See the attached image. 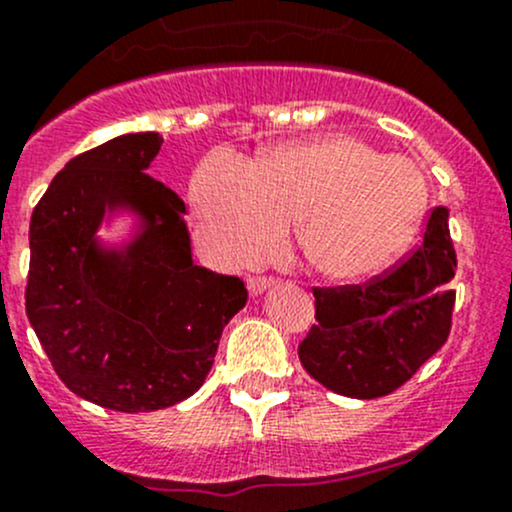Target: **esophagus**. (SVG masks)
<instances>
[{"mask_svg": "<svg viewBox=\"0 0 512 512\" xmlns=\"http://www.w3.org/2000/svg\"><path fill=\"white\" fill-rule=\"evenodd\" d=\"M271 285H273L271 278H249V280H246V288H249V293L254 295V298H256V295L266 293Z\"/></svg>", "mask_w": 512, "mask_h": 512, "instance_id": "34e87169", "label": "esophagus"}]
</instances>
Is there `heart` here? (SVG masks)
<instances>
[{
  "instance_id": "1",
  "label": "heart",
  "mask_w": 512,
  "mask_h": 512,
  "mask_svg": "<svg viewBox=\"0 0 512 512\" xmlns=\"http://www.w3.org/2000/svg\"><path fill=\"white\" fill-rule=\"evenodd\" d=\"M190 205L207 254L227 266L268 256L295 222L300 256L320 276L361 280L395 261L420 224L427 183L405 156H378L354 134L268 148L254 163L210 153Z\"/></svg>"
}]
</instances>
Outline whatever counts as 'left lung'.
I'll return each instance as SVG.
<instances>
[{
    "instance_id": "1",
    "label": "left lung",
    "mask_w": 512,
    "mask_h": 512,
    "mask_svg": "<svg viewBox=\"0 0 512 512\" xmlns=\"http://www.w3.org/2000/svg\"><path fill=\"white\" fill-rule=\"evenodd\" d=\"M454 268L449 210L437 207L415 254L386 278L315 288L317 324L298 346L305 371L346 398L393 393L447 342Z\"/></svg>"
}]
</instances>
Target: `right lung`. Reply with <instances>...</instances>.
Here are the masks:
<instances>
[{"instance_id":"1","label":"right lung","mask_w":512,"mask_h":512,"mask_svg":"<svg viewBox=\"0 0 512 512\" xmlns=\"http://www.w3.org/2000/svg\"><path fill=\"white\" fill-rule=\"evenodd\" d=\"M161 144L144 131L80 153L31 214V327L65 386L117 412L190 398L246 305L239 278L192 261L185 202L146 173ZM117 218L127 234L104 240Z\"/></svg>"}]
</instances>
